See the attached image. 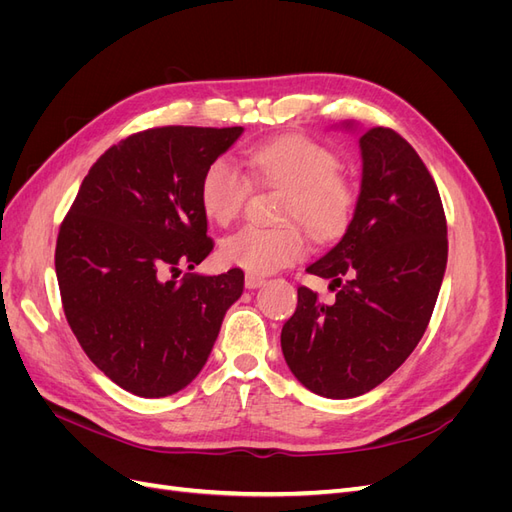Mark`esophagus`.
I'll use <instances>...</instances> for the list:
<instances>
[{"mask_svg": "<svg viewBox=\"0 0 512 512\" xmlns=\"http://www.w3.org/2000/svg\"><path fill=\"white\" fill-rule=\"evenodd\" d=\"M262 284H265V277L254 275V273H247L245 275V288H258Z\"/></svg>", "mask_w": 512, "mask_h": 512, "instance_id": "34e87169", "label": "esophagus"}]
</instances>
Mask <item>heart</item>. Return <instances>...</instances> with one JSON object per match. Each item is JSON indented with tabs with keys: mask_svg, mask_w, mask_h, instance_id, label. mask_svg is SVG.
<instances>
[{
	"mask_svg": "<svg viewBox=\"0 0 512 512\" xmlns=\"http://www.w3.org/2000/svg\"><path fill=\"white\" fill-rule=\"evenodd\" d=\"M250 173L282 185V220H299L320 237L342 230L354 207L352 183L337 170L335 153L303 136H286L245 151ZM250 194V181L228 158L213 160L200 179L198 200L209 220L228 226L239 218ZM309 252V237L301 224L245 226L222 243L228 265L247 273L267 275L301 260Z\"/></svg>",
	"mask_w": 512,
	"mask_h": 512,
	"instance_id": "b5f03b06",
	"label": "heart"
}]
</instances>
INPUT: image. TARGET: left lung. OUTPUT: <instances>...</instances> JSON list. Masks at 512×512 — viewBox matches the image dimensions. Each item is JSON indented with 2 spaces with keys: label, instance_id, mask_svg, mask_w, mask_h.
I'll use <instances>...</instances> for the list:
<instances>
[{
  "label": "left lung",
  "instance_id": "8db88e82",
  "mask_svg": "<svg viewBox=\"0 0 512 512\" xmlns=\"http://www.w3.org/2000/svg\"><path fill=\"white\" fill-rule=\"evenodd\" d=\"M346 130H356L346 121ZM361 190L344 237L307 273L337 286L322 303L299 288L282 329L284 359L305 389L359 397L404 363L427 329L446 271L442 200L427 166L391 128L363 130Z\"/></svg>",
  "mask_w": 512,
  "mask_h": 512
}]
</instances>
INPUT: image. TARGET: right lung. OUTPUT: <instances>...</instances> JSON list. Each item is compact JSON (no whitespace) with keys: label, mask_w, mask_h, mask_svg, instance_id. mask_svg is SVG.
Returning a JSON list of instances; mask_svg holds the SVG:
<instances>
[{"label":"right lung","mask_w":512,"mask_h":512,"mask_svg":"<svg viewBox=\"0 0 512 512\" xmlns=\"http://www.w3.org/2000/svg\"><path fill=\"white\" fill-rule=\"evenodd\" d=\"M243 128L166 126L128 136L89 168L59 228L55 271L72 333L138 397L185 389L207 363L243 271L185 273L213 250L198 190Z\"/></svg>","instance_id":"right-lung-1"}]
</instances>
